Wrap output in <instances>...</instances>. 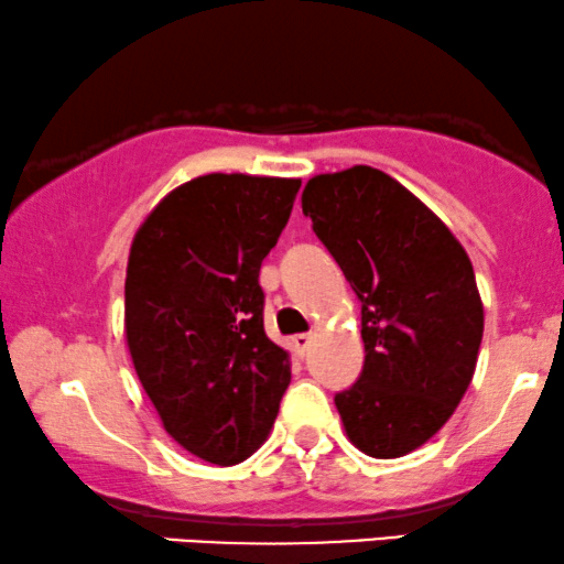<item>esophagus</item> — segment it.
Returning a JSON list of instances; mask_svg holds the SVG:
<instances>
[{"label": "esophagus", "instance_id": "esophagus-1", "mask_svg": "<svg viewBox=\"0 0 564 564\" xmlns=\"http://www.w3.org/2000/svg\"><path fill=\"white\" fill-rule=\"evenodd\" d=\"M310 344H312V334H296V336H291V347H294L296 355H304V351L310 349Z\"/></svg>", "mask_w": 564, "mask_h": 564}]
</instances>
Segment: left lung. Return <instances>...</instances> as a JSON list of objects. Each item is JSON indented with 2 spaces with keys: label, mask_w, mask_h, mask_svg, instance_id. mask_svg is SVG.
<instances>
[{
  "label": "left lung",
  "mask_w": 564,
  "mask_h": 564,
  "mask_svg": "<svg viewBox=\"0 0 564 564\" xmlns=\"http://www.w3.org/2000/svg\"><path fill=\"white\" fill-rule=\"evenodd\" d=\"M302 209L362 302L365 368L336 410L368 457L415 452L463 402L484 338L473 262L415 194L368 165L307 181Z\"/></svg>",
  "instance_id": "obj_1"
}]
</instances>
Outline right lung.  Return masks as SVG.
Segmentation results:
<instances>
[{
    "label": "right lung",
    "mask_w": 564,
    "mask_h": 564,
    "mask_svg": "<svg viewBox=\"0 0 564 564\" xmlns=\"http://www.w3.org/2000/svg\"><path fill=\"white\" fill-rule=\"evenodd\" d=\"M300 186L199 175L173 188L133 236L128 351L162 429L205 463L236 465L260 449L291 383L289 351L264 334L260 264Z\"/></svg>",
    "instance_id": "1"
}]
</instances>
